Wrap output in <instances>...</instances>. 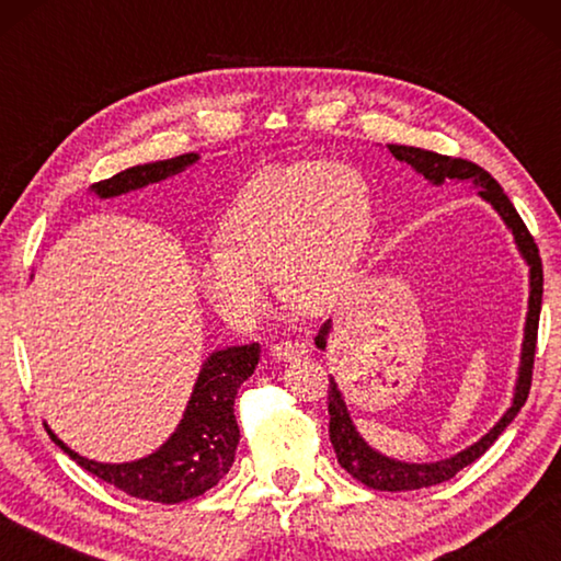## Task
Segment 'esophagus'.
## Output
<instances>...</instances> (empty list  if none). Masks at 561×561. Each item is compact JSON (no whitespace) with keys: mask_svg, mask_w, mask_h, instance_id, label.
Here are the masks:
<instances>
[{"mask_svg":"<svg viewBox=\"0 0 561 561\" xmlns=\"http://www.w3.org/2000/svg\"><path fill=\"white\" fill-rule=\"evenodd\" d=\"M307 354V344H301V341H277L270 348V356L274 360H294Z\"/></svg>","mask_w":561,"mask_h":561,"instance_id":"esophagus-1","label":"esophagus"}]
</instances>
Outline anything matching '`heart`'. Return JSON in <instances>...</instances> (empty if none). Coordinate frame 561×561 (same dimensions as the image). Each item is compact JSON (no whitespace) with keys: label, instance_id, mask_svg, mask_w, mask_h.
Returning a JSON list of instances; mask_svg holds the SVG:
<instances>
[{"label":"heart","instance_id":"b5f03b06","mask_svg":"<svg viewBox=\"0 0 561 561\" xmlns=\"http://www.w3.org/2000/svg\"><path fill=\"white\" fill-rule=\"evenodd\" d=\"M371 227V190L346 163L299 160L262 170L222 215L220 247L195 260V282L234 327L272 304L270 279L299 311H324L354 274Z\"/></svg>","mask_w":561,"mask_h":561}]
</instances>
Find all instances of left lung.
<instances>
[{
    "label": "left lung",
    "mask_w": 561,
    "mask_h": 561,
    "mask_svg": "<svg viewBox=\"0 0 561 561\" xmlns=\"http://www.w3.org/2000/svg\"><path fill=\"white\" fill-rule=\"evenodd\" d=\"M396 160L411 165L415 173H421L428 183L443 185L448 180H465L472 183L482 201L495 207L502 222L510 227L515 244L522 254V260L529 264V307H527V321H525V341H522V356H519V371L515 383V396H512V405L505 411V415L492 425V431L482 435L478 443H472L470 448L460 450L453 458H445L438 462H403L386 458L378 450H374L364 438H360L354 421H351L348 408L344 403L339 386L334 378H329V438L334 445L336 458L348 474H354L356 480L364 482L366 488L386 490V492H401V490H417V488H431L438 485L458 474L462 468H468L485 453L492 443H495L502 431L515 421L519 408L525 405L531 386V368H535V348H537V327H539V309H542V260H539V250L535 244V237L529 234L527 225L522 222L515 205L510 203V197L502 193V187L488 170L470 163L462 158H450L433 153V150L413 148V146H388ZM331 331V321L319 329L317 346L327 348V339Z\"/></svg>",
    "instance_id": "8db88e82"
}]
</instances>
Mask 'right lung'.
<instances>
[{
  "label": "right lung",
  "instance_id": "add662e5",
  "mask_svg": "<svg viewBox=\"0 0 561 561\" xmlns=\"http://www.w3.org/2000/svg\"><path fill=\"white\" fill-rule=\"evenodd\" d=\"M197 158H201L197 153H185L170 160H158V163L128 168L108 180L93 183L91 193L99 195L101 201L130 193V190L183 173ZM257 364L260 344L227 346L207 356L175 433L156 453L140 460L121 465L89 460L56 438L54 431L44 423L46 433L83 470L96 474L130 497L163 502V505L193 500L215 488L232 468L237 443H240L234 398L240 386L254 374Z\"/></svg>",
  "mask_w": 561,
  "mask_h": 561
}]
</instances>
